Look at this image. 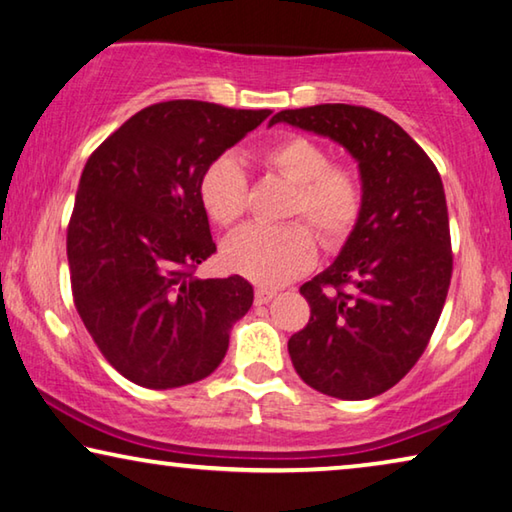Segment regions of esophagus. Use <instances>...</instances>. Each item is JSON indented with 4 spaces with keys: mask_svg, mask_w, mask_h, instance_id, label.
<instances>
[{
    "mask_svg": "<svg viewBox=\"0 0 512 512\" xmlns=\"http://www.w3.org/2000/svg\"><path fill=\"white\" fill-rule=\"evenodd\" d=\"M273 298H275V291H271V289H257L255 291V305H266V303H271Z\"/></svg>",
    "mask_w": 512,
    "mask_h": 512,
    "instance_id": "34e87169",
    "label": "esophagus"
}]
</instances>
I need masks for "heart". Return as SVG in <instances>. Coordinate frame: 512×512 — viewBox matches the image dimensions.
<instances>
[{
	"label": "heart",
	"instance_id": "obj_1",
	"mask_svg": "<svg viewBox=\"0 0 512 512\" xmlns=\"http://www.w3.org/2000/svg\"><path fill=\"white\" fill-rule=\"evenodd\" d=\"M264 164L296 186L289 216L314 227L323 246L337 248L348 239L362 214V186L351 170L330 166L326 148L305 136H285L262 152ZM200 205L209 221L230 227L246 212V170L234 154H221L202 170ZM227 269L262 287H280L312 269L316 241L303 223L248 225L225 239L221 250Z\"/></svg>",
	"mask_w": 512,
	"mask_h": 512
}]
</instances>
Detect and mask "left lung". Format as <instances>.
Instances as JSON below:
<instances>
[{
    "mask_svg": "<svg viewBox=\"0 0 512 512\" xmlns=\"http://www.w3.org/2000/svg\"><path fill=\"white\" fill-rule=\"evenodd\" d=\"M326 136L358 161L362 214L335 262L300 287L307 326L291 335L294 369L316 392L364 401L394 387L421 358L451 282V237L440 173L378 111L316 104L275 113Z\"/></svg>",
    "mask_w": 512,
    "mask_h": 512,
    "instance_id": "left-lung-1",
    "label": "left lung"
}]
</instances>
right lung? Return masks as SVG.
Wrapping results in <instances>:
<instances>
[{"label":"right lung","mask_w":512,"mask_h":512,"mask_svg":"<svg viewBox=\"0 0 512 512\" xmlns=\"http://www.w3.org/2000/svg\"><path fill=\"white\" fill-rule=\"evenodd\" d=\"M269 116L159 102L88 157L68 225L72 296L97 348L132 383L173 389L207 378L253 305L241 275L191 273L216 250L198 184L209 161Z\"/></svg>","instance_id":"1"}]
</instances>
